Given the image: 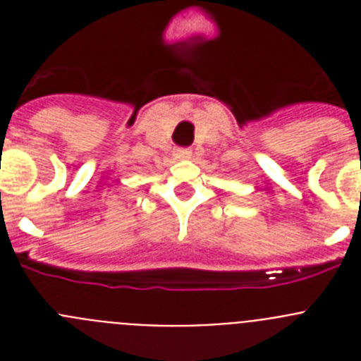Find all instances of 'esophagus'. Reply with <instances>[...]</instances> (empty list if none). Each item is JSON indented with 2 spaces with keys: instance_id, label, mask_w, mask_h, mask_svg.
I'll return each instance as SVG.
<instances>
[{
  "instance_id": "obj_1",
  "label": "esophagus",
  "mask_w": 361,
  "mask_h": 361,
  "mask_svg": "<svg viewBox=\"0 0 361 361\" xmlns=\"http://www.w3.org/2000/svg\"><path fill=\"white\" fill-rule=\"evenodd\" d=\"M175 157L186 161V159L191 157V149L190 148H177L175 149Z\"/></svg>"
}]
</instances>
